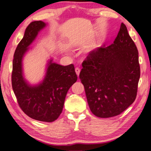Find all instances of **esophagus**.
<instances>
[{
    "instance_id": "34e87169",
    "label": "esophagus",
    "mask_w": 151,
    "mask_h": 151,
    "mask_svg": "<svg viewBox=\"0 0 151 151\" xmlns=\"http://www.w3.org/2000/svg\"><path fill=\"white\" fill-rule=\"evenodd\" d=\"M75 71H76V74L78 75V76H79V75H80V69L79 68H76Z\"/></svg>"
}]
</instances>
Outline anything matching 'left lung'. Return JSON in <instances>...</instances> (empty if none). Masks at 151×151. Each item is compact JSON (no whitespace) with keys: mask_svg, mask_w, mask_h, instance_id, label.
I'll use <instances>...</instances> for the list:
<instances>
[{"mask_svg":"<svg viewBox=\"0 0 151 151\" xmlns=\"http://www.w3.org/2000/svg\"><path fill=\"white\" fill-rule=\"evenodd\" d=\"M82 67L80 79L97 117L119 115L134 101L140 78L139 53L123 23L113 43L91 51Z\"/></svg>","mask_w":151,"mask_h":151,"instance_id":"1","label":"left lung"}]
</instances>
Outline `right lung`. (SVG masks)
<instances>
[{
    "label": "right lung",
    "mask_w": 151,
    "mask_h": 151,
    "mask_svg": "<svg viewBox=\"0 0 151 151\" xmlns=\"http://www.w3.org/2000/svg\"><path fill=\"white\" fill-rule=\"evenodd\" d=\"M46 25L41 20L34 21L26 28L14 54L12 86L18 104L26 115L37 121L52 122L62 113L67 92L77 81L78 76L73 64L63 66L50 60L42 83L30 86L24 78V55Z\"/></svg>",
    "instance_id": "1"
}]
</instances>
